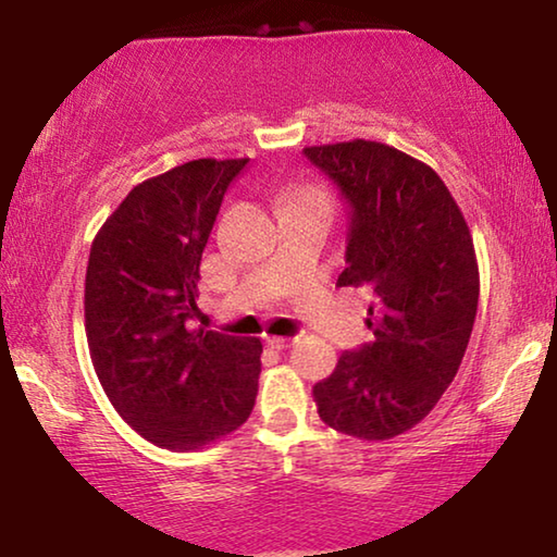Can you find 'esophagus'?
Returning <instances> with one entry per match:
<instances>
[{
  "mask_svg": "<svg viewBox=\"0 0 557 557\" xmlns=\"http://www.w3.org/2000/svg\"><path fill=\"white\" fill-rule=\"evenodd\" d=\"M268 344L272 348H287L295 344V336H268Z\"/></svg>",
  "mask_w": 557,
  "mask_h": 557,
  "instance_id": "obj_1",
  "label": "esophagus"
}]
</instances>
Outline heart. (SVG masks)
Segmentation results:
<instances>
[{
  "mask_svg": "<svg viewBox=\"0 0 557 557\" xmlns=\"http://www.w3.org/2000/svg\"><path fill=\"white\" fill-rule=\"evenodd\" d=\"M297 201H314V203H324L329 206V196L322 191V188L317 186H305L301 191L297 194Z\"/></svg>",
  "mask_w": 557,
  "mask_h": 557,
  "instance_id": "1",
  "label": "heart"
}]
</instances>
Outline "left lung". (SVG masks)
<instances>
[{"label": "left lung", "mask_w": 557, "mask_h": 557, "mask_svg": "<svg viewBox=\"0 0 557 557\" xmlns=\"http://www.w3.org/2000/svg\"><path fill=\"white\" fill-rule=\"evenodd\" d=\"M351 206L338 287H371L373 342L314 385L322 422L358 440L418 425L455 381L479 301L474 240L449 188L420 159L371 139L305 147Z\"/></svg>", "instance_id": "left-lung-1"}]
</instances>
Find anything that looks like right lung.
<instances>
[{"instance_id":"right-lung-1","label":"right lung","mask_w":557,"mask_h":557,"mask_svg":"<svg viewBox=\"0 0 557 557\" xmlns=\"http://www.w3.org/2000/svg\"><path fill=\"white\" fill-rule=\"evenodd\" d=\"M243 159H194L122 199L90 245L86 336L120 418L147 442L201 449L250 418L260 338L206 332L201 256Z\"/></svg>"}]
</instances>
